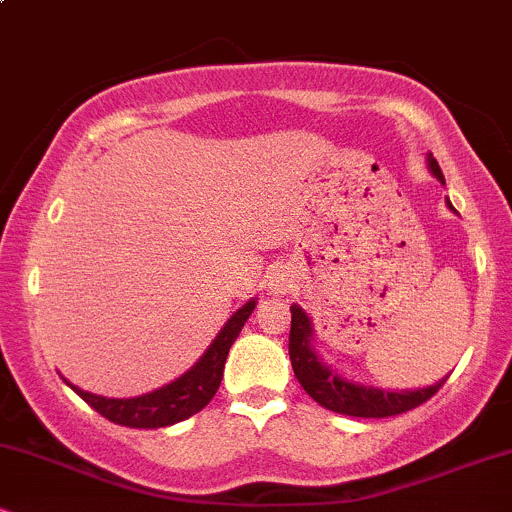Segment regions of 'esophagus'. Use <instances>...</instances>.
<instances>
[{"mask_svg":"<svg viewBox=\"0 0 512 512\" xmlns=\"http://www.w3.org/2000/svg\"><path fill=\"white\" fill-rule=\"evenodd\" d=\"M269 289H272L274 293H284L286 289H289V281L284 279V276H272V281H269Z\"/></svg>","mask_w":512,"mask_h":512,"instance_id":"34e87169","label":"esophagus"}]
</instances>
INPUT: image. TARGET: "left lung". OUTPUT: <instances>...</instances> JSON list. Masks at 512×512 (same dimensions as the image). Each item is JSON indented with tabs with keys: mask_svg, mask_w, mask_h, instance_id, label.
<instances>
[{
	"mask_svg": "<svg viewBox=\"0 0 512 512\" xmlns=\"http://www.w3.org/2000/svg\"><path fill=\"white\" fill-rule=\"evenodd\" d=\"M428 166H431L433 175L443 182V173H440L438 161L433 156H428ZM450 204V199H448ZM450 209H455L450 204ZM310 327L308 315L303 313L298 305H291V334H289V356L293 373H296L298 383L317 404H322L325 409L337 411V414L346 416H361V419H387V416L404 414L421 404L428 402L436 392L443 387L445 380L426 387V390H414V392H387V390H375V387H363L346 383L344 378H339L337 373H332L330 368L322 366L320 358L310 349Z\"/></svg>",
	"mask_w": 512,
	"mask_h": 512,
	"instance_id": "8db88e82",
	"label": "left lung"
}]
</instances>
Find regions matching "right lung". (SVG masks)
I'll list each match as a JSON object with an SVG mask.
<instances>
[{"label": "right lung", "instance_id": "obj_1", "mask_svg": "<svg viewBox=\"0 0 512 512\" xmlns=\"http://www.w3.org/2000/svg\"><path fill=\"white\" fill-rule=\"evenodd\" d=\"M252 310H255V301L245 303L231 320L223 325L219 337L214 339V344L209 346L207 354L187 370L185 375H180L175 383H170L161 390L149 392V395L132 397V399H108L91 395V392L79 390L76 385H69L72 390L84 399L86 404H91L98 414L105 416L108 421L129 428H163L170 424H178V421L190 419L192 414L202 411L211 402V397L219 390L221 378H223V366H226L228 349L238 339L240 330L248 322Z\"/></svg>", "mask_w": 512, "mask_h": 512}]
</instances>
